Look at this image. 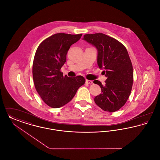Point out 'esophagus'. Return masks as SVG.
Here are the masks:
<instances>
[{
  "label": "esophagus",
  "mask_w": 160,
  "mask_h": 160,
  "mask_svg": "<svg viewBox=\"0 0 160 160\" xmlns=\"http://www.w3.org/2000/svg\"><path fill=\"white\" fill-rule=\"evenodd\" d=\"M86 83L88 84H92L93 82L92 80H86Z\"/></svg>",
  "instance_id": "1"
}]
</instances>
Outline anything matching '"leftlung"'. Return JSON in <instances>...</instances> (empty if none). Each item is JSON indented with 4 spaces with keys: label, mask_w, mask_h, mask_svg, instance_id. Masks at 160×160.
<instances>
[{
    "label": "left lung",
    "mask_w": 160,
    "mask_h": 160,
    "mask_svg": "<svg viewBox=\"0 0 160 160\" xmlns=\"http://www.w3.org/2000/svg\"><path fill=\"white\" fill-rule=\"evenodd\" d=\"M83 39L97 50V64L107 77L102 85L98 80L101 93L94 98L101 109L114 112L128 99L133 83L132 65L125 47L114 38L101 33L86 34Z\"/></svg>",
    "instance_id": "1"
}]
</instances>
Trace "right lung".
I'll return each mask as SVG.
<instances>
[{
  "mask_svg": "<svg viewBox=\"0 0 160 160\" xmlns=\"http://www.w3.org/2000/svg\"><path fill=\"white\" fill-rule=\"evenodd\" d=\"M82 36V34L56 33L38 46L33 62V82L38 94L48 106L59 108L65 106L85 83L83 77L63 76L60 71L67 61L70 47Z\"/></svg>",
  "mask_w": 160,
  "mask_h": 160,
  "instance_id": "right-lung-1",
  "label": "right lung"
}]
</instances>
